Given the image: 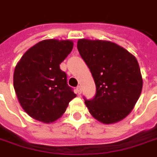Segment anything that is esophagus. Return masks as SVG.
Instances as JSON below:
<instances>
[{
    "mask_svg": "<svg viewBox=\"0 0 157 157\" xmlns=\"http://www.w3.org/2000/svg\"><path fill=\"white\" fill-rule=\"evenodd\" d=\"M75 90H76V93H77L78 95H80V94L82 93V88H81V86H80V85H79V86H77Z\"/></svg>",
    "mask_w": 157,
    "mask_h": 157,
    "instance_id": "1",
    "label": "esophagus"
}]
</instances>
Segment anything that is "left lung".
Returning a JSON list of instances; mask_svg holds the SVG:
<instances>
[{"label":"left lung","instance_id":"left-lung-1","mask_svg":"<svg viewBox=\"0 0 157 157\" xmlns=\"http://www.w3.org/2000/svg\"><path fill=\"white\" fill-rule=\"evenodd\" d=\"M77 49L96 84L89 112L103 124L121 121L132 110L142 90V77L133 55L114 42L81 39Z\"/></svg>","mask_w":157,"mask_h":157}]
</instances>
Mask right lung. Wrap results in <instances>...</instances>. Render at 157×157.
Instances as JSON below:
<instances>
[{
	"label": "right lung",
	"mask_w": 157,
	"mask_h": 157,
	"mask_svg": "<svg viewBox=\"0 0 157 157\" xmlns=\"http://www.w3.org/2000/svg\"><path fill=\"white\" fill-rule=\"evenodd\" d=\"M73 49V42L44 40L26 51L14 71V89L23 109L38 121L54 122L76 97L67 84L60 63Z\"/></svg>",
	"instance_id": "add662e5"
}]
</instances>
